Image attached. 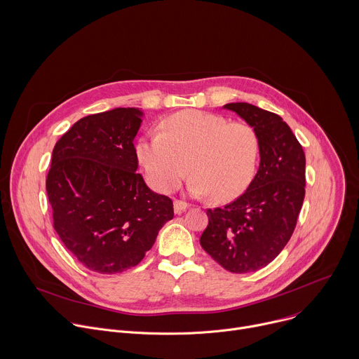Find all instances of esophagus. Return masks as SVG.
I'll list each match as a JSON object with an SVG mask.
<instances>
[{
  "instance_id": "esophagus-1",
  "label": "esophagus",
  "mask_w": 359,
  "mask_h": 359,
  "mask_svg": "<svg viewBox=\"0 0 359 359\" xmlns=\"http://www.w3.org/2000/svg\"><path fill=\"white\" fill-rule=\"evenodd\" d=\"M173 208H175V213L176 215H182L184 210H187L189 204L186 201H183V200H175Z\"/></svg>"
}]
</instances>
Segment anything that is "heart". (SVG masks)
Returning a JSON list of instances; mask_svg holds the SVG:
<instances>
[{"mask_svg":"<svg viewBox=\"0 0 359 359\" xmlns=\"http://www.w3.org/2000/svg\"><path fill=\"white\" fill-rule=\"evenodd\" d=\"M136 156L156 190H175L187 165L191 194H210L217 201H226L241 194L251 182L259 163L260 140L247 123L184 111L166 118L159 135L140 137Z\"/></svg>","mask_w":359,"mask_h":359,"instance_id":"b5f03b06","label":"heart"}]
</instances>
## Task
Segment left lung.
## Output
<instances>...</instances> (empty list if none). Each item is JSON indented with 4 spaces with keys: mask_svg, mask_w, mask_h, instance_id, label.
<instances>
[{
    "mask_svg": "<svg viewBox=\"0 0 359 359\" xmlns=\"http://www.w3.org/2000/svg\"><path fill=\"white\" fill-rule=\"evenodd\" d=\"M260 140V166L247 190L224 208L209 209L203 250L230 273L257 271L288 243L305 196V155L281 116L245 102L223 107Z\"/></svg>",
    "mask_w": 359,
    "mask_h": 359,
    "instance_id": "1",
    "label": "left lung"
}]
</instances>
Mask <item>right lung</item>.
<instances>
[{
    "label": "right lung",
    "instance_id": "right-lung-1",
    "mask_svg": "<svg viewBox=\"0 0 359 359\" xmlns=\"http://www.w3.org/2000/svg\"><path fill=\"white\" fill-rule=\"evenodd\" d=\"M142 118L139 108L85 116L53 150L46 193L54 229L78 262L100 274L137 266L173 219L172 200L136 173Z\"/></svg>",
    "mask_w": 359,
    "mask_h": 359
}]
</instances>
